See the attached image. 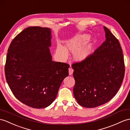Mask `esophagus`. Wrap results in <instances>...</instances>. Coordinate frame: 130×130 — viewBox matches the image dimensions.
Segmentation results:
<instances>
[{
    "label": "esophagus",
    "instance_id": "34e87169",
    "mask_svg": "<svg viewBox=\"0 0 130 130\" xmlns=\"http://www.w3.org/2000/svg\"><path fill=\"white\" fill-rule=\"evenodd\" d=\"M73 71H74V70L73 69V68L71 67H71L69 68V74L72 75L73 74Z\"/></svg>",
    "mask_w": 130,
    "mask_h": 130
}]
</instances>
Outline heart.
<instances>
[{"instance_id":"1","label":"heart","mask_w":130,"mask_h":130,"mask_svg":"<svg viewBox=\"0 0 130 130\" xmlns=\"http://www.w3.org/2000/svg\"><path fill=\"white\" fill-rule=\"evenodd\" d=\"M90 39V36L88 34L77 35L67 41L66 48L62 45H58L57 52L62 59H66L68 57L69 50L72 52H74V58L75 61H82L89 57L92 53L94 43L91 42L86 45Z\"/></svg>"}]
</instances>
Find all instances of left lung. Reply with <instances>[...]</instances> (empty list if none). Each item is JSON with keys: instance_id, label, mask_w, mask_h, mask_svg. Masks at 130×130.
<instances>
[{"instance_id": "8db88e82", "label": "left lung", "mask_w": 130, "mask_h": 130, "mask_svg": "<svg viewBox=\"0 0 130 130\" xmlns=\"http://www.w3.org/2000/svg\"><path fill=\"white\" fill-rule=\"evenodd\" d=\"M105 41L92 55L72 67L73 94L80 105L95 107L108 102L118 92L125 75V64L118 40L104 26Z\"/></svg>"}]
</instances>
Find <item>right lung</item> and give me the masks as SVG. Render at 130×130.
Wrapping results in <instances>:
<instances>
[{
	"instance_id": "add662e5",
	"label": "right lung",
	"mask_w": 130,
	"mask_h": 130,
	"mask_svg": "<svg viewBox=\"0 0 130 130\" xmlns=\"http://www.w3.org/2000/svg\"><path fill=\"white\" fill-rule=\"evenodd\" d=\"M51 30L28 27L12 41L5 66L6 80L14 96L33 108L50 105L55 100L69 64L52 60Z\"/></svg>"
}]
</instances>
